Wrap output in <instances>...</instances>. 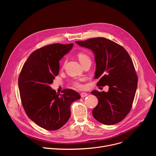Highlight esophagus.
<instances>
[{"label": "esophagus", "instance_id": "1", "mask_svg": "<svg viewBox=\"0 0 156 156\" xmlns=\"http://www.w3.org/2000/svg\"><path fill=\"white\" fill-rule=\"evenodd\" d=\"M80 95H81V98H84V97H86V96H87V94L86 93H81L80 94Z\"/></svg>", "mask_w": 156, "mask_h": 156}]
</instances>
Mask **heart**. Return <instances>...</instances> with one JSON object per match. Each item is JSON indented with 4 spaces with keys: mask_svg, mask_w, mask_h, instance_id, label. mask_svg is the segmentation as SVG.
Listing matches in <instances>:
<instances>
[{
    "mask_svg": "<svg viewBox=\"0 0 156 156\" xmlns=\"http://www.w3.org/2000/svg\"><path fill=\"white\" fill-rule=\"evenodd\" d=\"M78 58L80 62V63L82 64L83 63H84V62L87 61V60H90V57H89L87 54L83 53V52H80L78 54ZM83 80L80 78V79H76L74 81H73L72 82V85L77 88L79 89V90H81V89H83L84 87L83 84H82V81Z\"/></svg>",
    "mask_w": 156,
    "mask_h": 156,
    "instance_id": "heart-1",
    "label": "heart"
}]
</instances>
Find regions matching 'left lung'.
<instances>
[{"mask_svg":"<svg viewBox=\"0 0 156 156\" xmlns=\"http://www.w3.org/2000/svg\"><path fill=\"white\" fill-rule=\"evenodd\" d=\"M76 43L93 52L96 63L94 78H100L97 85L109 86L107 92L91 91L98 99L92 112L93 117L107 125L121 122L129 112L138 84V77L128 53L119 44L104 37Z\"/></svg>","mask_w":156,"mask_h":156,"instance_id":"8db88e82","label":"left lung"}]
</instances>
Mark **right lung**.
Here are the masks:
<instances>
[{
    "label": "right lung",
    "mask_w": 156,
    "mask_h": 156,
    "mask_svg": "<svg viewBox=\"0 0 156 156\" xmlns=\"http://www.w3.org/2000/svg\"><path fill=\"white\" fill-rule=\"evenodd\" d=\"M73 44H52L34 51L23 66L18 87L22 105L28 117L48 130L63 126L71 115V104L81 98L75 91L66 89L62 94L51 87L58 75L60 59Z\"/></svg>",
    "instance_id": "obj_1"
}]
</instances>
